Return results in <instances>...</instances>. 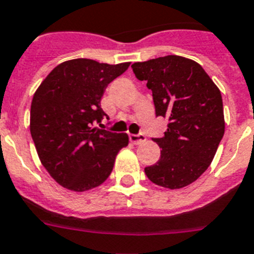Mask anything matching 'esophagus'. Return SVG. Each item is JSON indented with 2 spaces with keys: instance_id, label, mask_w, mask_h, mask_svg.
Wrapping results in <instances>:
<instances>
[{
  "instance_id": "1",
  "label": "esophagus",
  "mask_w": 254,
  "mask_h": 254,
  "mask_svg": "<svg viewBox=\"0 0 254 254\" xmlns=\"http://www.w3.org/2000/svg\"><path fill=\"white\" fill-rule=\"evenodd\" d=\"M145 140H146V137L144 133H137V135H135V133H131V135H129V141L133 142V144H141V142H144Z\"/></svg>"
}]
</instances>
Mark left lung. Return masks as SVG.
<instances>
[{
	"label": "left lung",
	"mask_w": 254,
	"mask_h": 254,
	"mask_svg": "<svg viewBox=\"0 0 254 254\" xmlns=\"http://www.w3.org/2000/svg\"><path fill=\"white\" fill-rule=\"evenodd\" d=\"M132 70L152 91L156 117L167 118L158 162L145 167L157 186L178 190L209 167L225 133L221 92L197 62L180 56L136 62Z\"/></svg>",
	"instance_id": "8db88e82"
}]
</instances>
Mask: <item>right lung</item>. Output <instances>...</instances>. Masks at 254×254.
<instances>
[{"mask_svg":"<svg viewBox=\"0 0 254 254\" xmlns=\"http://www.w3.org/2000/svg\"><path fill=\"white\" fill-rule=\"evenodd\" d=\"M128 66L66 61L33 94L31 135L43 166L62 187L76 192L98 187L112 174L119 150L128 145L127 133L96 126L108 117L101 109L105 89Z\"/></svg>","mask_w":254,"mask_h":254,"instance_id":"add662e5","label":"right lung"}]
</instances>
